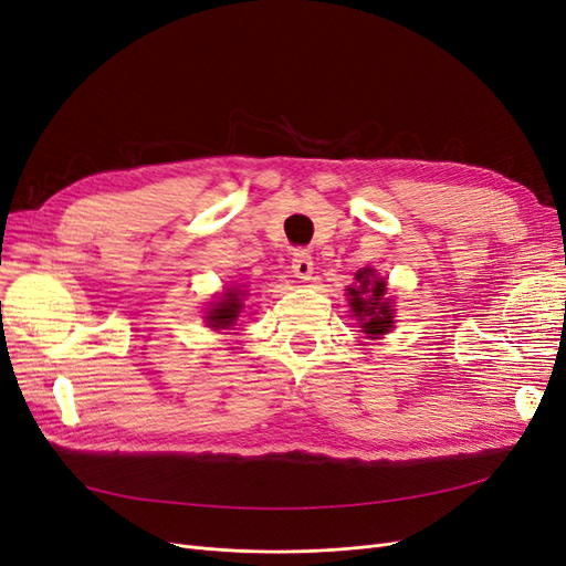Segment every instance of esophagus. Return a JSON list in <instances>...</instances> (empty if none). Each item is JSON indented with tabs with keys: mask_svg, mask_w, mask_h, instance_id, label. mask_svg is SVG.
Returning <instances> with one entry per match:
<instances>
[{
	"mask_svg": "<svg viewBox=\"0 0 566 566\" xmlns=\"http://www.w3.org/2000/svg\"><path fill=\"white\" fill-rule=\"evenodd\" d=\"M293 273L302 281H310L312 273H314V262H312V254L306 250H297L293 254Z\"/></svg>",
	"mask_w": 566,
	"mask_h": 566,
	"instance_id": "1",
	"label": "esophagus"
}]
</instances>
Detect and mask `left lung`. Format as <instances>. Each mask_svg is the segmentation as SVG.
I'll return each instance as SVG.
<instances>
[{
	"label": "left lung",
	"mask_w": 566,
	"mask_h": 566,
	"mask_svg": "<svg viewBox=\"0 0 566 566\" xmlns=\"http://www.w3.org/2000/svg\"><path fill=\"white\" fill-rule=\"evenodd\" d=\"M349 290V304L354 316L361 321V328L368 335H385L391 331V302L385 300L387 283L385 279L375 276L373 269H361L356 273V285Z\"/></svg>",
	"instance_id": "left-lung-1"
}]
</instances>
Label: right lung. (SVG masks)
Instances as JSON below:
<instances>
[{"instance_id": "right-lung-1", "label": "right lung", "mask_w": 566, "mask_h": 566, "mask_svg": "<svg viewBox=\"0 0 566 566\" xmlns=\"http://www.w3.org/2000/svg\"><path fill=\"white\" fill-rule=\"evenodd\" d=\"M238 295H243L241 290H238V293H233V290H229V293H224L221 297V302H217L212 310H210V314H208V323H210V328H229V325L238 318V314H241V310H243V304H241V297Z\"/></svg>"}]
</instances>
